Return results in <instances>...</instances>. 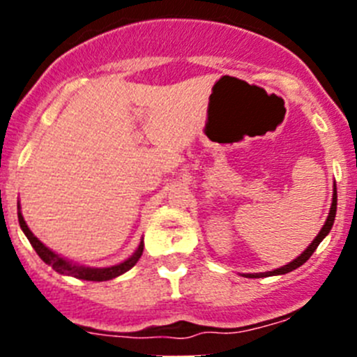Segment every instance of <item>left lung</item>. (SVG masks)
<instances>
[{"mask_svg":"<svg viewBox=\"0 0 357 357\" xmlns=\"http://www.w3.org/2000/svg\"><path fill=\"white\" fill-rule=\"evenodd\" d=\"M334 218H336V188H334V195H333V206H331V211H329V216H327V222L326 225L321 227V230L318 232V236L314 238V241L309 245L307 248H305L304 252H302L298 257H296L295 261H291L289 264H286V266L282 268H277V270H273V272H266V273H248L247 277H250V279H259V277H270V275H282V273H288L291 272V270H295V268L302 266V264L305 263V261L313 255V252L317 250V247L321 243V239L326 238L327 234H329V230L333 229V223H334Z\"/></svg>","mask_w":357,"mask_h":357,"instance_id":"8db88e82","label":"left lung"}]
</instances>
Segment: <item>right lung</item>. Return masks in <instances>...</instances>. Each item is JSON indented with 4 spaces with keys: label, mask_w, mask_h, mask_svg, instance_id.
<instances>
[{
    "label": "right lung",
    "mask_w": 357,
    "mask_h": 357,
    "mask_svg": "<svg viewBox=\"0 0 357 357\" xmlns=\"http://www.w3.org/2000/svg\"><path fill=\"white\" fill-rule=\"evenodd\" d=\"M17 218H19V225H21L23 232L26 234L28 241L31 243V247H33V250L37 252V255H39L44 263L50 264V266H52L55 272L62 273V275H71V277H77V279H82V280H94V282H100V280H110V279H114V277L121 275V273L128 272V270H130V268L134 266L137 261H139L141 255H143L144 245L141 243L139 248L135 250V254L132 255L130 259H127L125 263H121V264H116V266H110V268L75 266V264H71V263H68L66 259H62L61 255H56L55 252H52L50 248L44 247L43 243H40L36 236L31 234V230L28 229L26 222H24V218L21 216V213H17Z\"/></svg>",
    "instance_id": "right-lung-1"
}]
</instances>
